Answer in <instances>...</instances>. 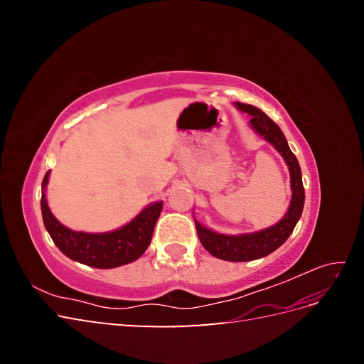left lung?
<instances>
[{
  "instance_id": "8db88e82",
  "label": "left lung",
  "mask_w": 364,
  "mask_h": 364,
  "mask_svg": "<svg viewBox=\"0 0 364 364\" xmlns=\"http://www.w3.org/2000/svg\"><path fill=\"white\" fill-rule=\"evenodd\" d=\"M235 106L241 112H246L250 115L252 129L255 130L257 134H259L264 139L269 141L270 144L281 153L284 161L289 165L291 183V202L287 214H285L284 218L279 220L277 225L258 230V232L240 235L217 234L214 230L205 228L203 225L197 222V220H194L200 243L211 255L225 261L238 262L267 257L269 253L277 250L281 245L285 243V240H287L293 232L297 220L302 215L305 191L302 185V173L299 162H297L293 151L290 150L287 139H285L278 124L255 106L245 103H235Z\"/></svg>"
}]
</instances>
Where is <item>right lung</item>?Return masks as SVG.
Instances as JSON below:
<instances>
[{
    "label": "right lung",
    "instance_id": "right-lung-1",
    "mask_svg": "<svg viewBox=\"0 0 364 364\" xmlns=\"http://www.w3.org/2000/svg\"><path fill=\"white\" fill-rule=\"evenodd\" d=\"M50 171L42 181L41 209L46 229L54 245L68 258L95 269H114L138 259L149 247L153 229L162 211V202L151 203L124 225L112 232L87 234L65 228L50 211L46 199V186Z\"/></svg>",
    "mask_w": 364,
    "mask_h": 364
}]
</instances>
